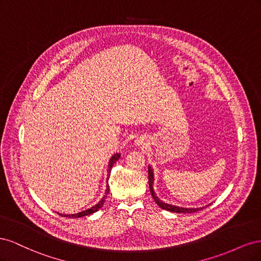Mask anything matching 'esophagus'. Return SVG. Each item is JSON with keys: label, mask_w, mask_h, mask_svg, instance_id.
I'll list each match as a JSON object with an SVG mask.
<instances>
[{"label": "esophagus", "mask_w": 261, "mask_h": 261, "mask_svg": "<svg viewBox=\"0 0 261 261\" xmlns=\"http://www.w3.org/2000/svg\"><path fill=\"white\" fill-rule=\"evenodd\" d=\"M137 145H141V141H140V140L137 141Z\"/></svg>", "instance_id": "esophagus-1"}]
</instances>
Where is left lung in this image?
Segmentation results:
<instances>
[{"instance_id":"obj_1","label":"left lung","mask_w":261,"mask_h":261,"mask_svg":"<svg viewBox=\"0 0 261 261\" xmlns=\"http://www.w3.org/2000/svg\"><path fill=\"white\" fill-rule=\"evenodd\" d=\"M148 179H149V188H150V193H151V196L153 200L155 201V203L159 206L161 209L164 210H168L171 212H177V213H193L196 212L198 210H202L203 208H181V207H177V206H173V204H169V203H165L162 200H160L158 197L155 196L154 192H153V188H152V184H153V172L151 168H148ZM208 207V206H207ZM206 208V207H204Z\"/></svg>"}]
</instances>
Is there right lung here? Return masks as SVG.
<instances>
[{"label": "right lung", "mask_w": 261, "mask_h": 261, "mask_svg": "<svg viewBox=\"0 0 261 261\" xmlns=\"http://www.w3.org/2000/svg\"><path fill=\"white\" fill-rule=\"evenodd\" d=\"M120 156H121L120 153H116V154H114V155L111 158V160H110V162H109V170H108L109 174H110V173H111L113 164H114L118 159H120ZM109 192H110V188H109V185H107V191H106V195L103 196V198H102V199L96 204V206H93L92 208H90V209H88V210L82 211V212H80V213H75V215H61V213H59V215L62 216V217H68V218H81V217H85V216H89V215H91V213L96 212V211H98L100 208H102V206H103V203H105V201H106V198L108 197Z\"/></svg>", "instance_id": "add662e5"}]
</instances>
